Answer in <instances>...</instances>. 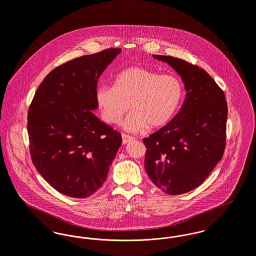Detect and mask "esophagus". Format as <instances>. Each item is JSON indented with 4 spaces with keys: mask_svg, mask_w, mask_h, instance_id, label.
<instances>
[{
    "mask_svg": "<svg viewBox=\"0 0 256 256\" xmlns=\"http://www.w3.org/2000/svg\"><path fill=\"white\" fill-rule=\"evenodd\" d=\"M122 144H124V145H126V144L130 143V141H132V139H134V137L128 136V135H126V134H122Z\"/></svg>",
    "mask_w": 256,
    "mask_h": 256,
    "instance_id": "34e87169",
    "label": "esophagus"
}]
</instances>
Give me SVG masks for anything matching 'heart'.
<instances>
[{"mask_svg":"<svg viewBox=\"0 0 256 256\" xmlns=\"http://www.w3.org/2000/svg\"><path fill=\"white\" fill-rule=\"evenodd\" d=\"M182 96V84L176 76L128 67L115 76L112 87H98L96 104L102 120L110 124H119L128 108L132 110L122 128L139 132L170 122Z\"/></svg>","mask_w":256,"mask_h":256,"instance_id":"b5f03b06","label":"heart"}]
</instances>
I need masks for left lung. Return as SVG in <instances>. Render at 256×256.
I'll list each match as a JSON object with an SVG mask.
<instances>
[{"instance_id": "8db88e82", "label": "left lung", "mask_w": 256, "mask_h": 256, "mask_svg": "<svg viewBox=\"0 0 256 256\" xmlns=\"http://www.w3.org/2000/svg\"><path fill=\"white\" fill-rule=\"evenodd\" d=\"M152 56L180 76L186 97L170 122L144 138L145 169L160 190L182 195L204 182L222 158L228 104L204 69L172 56Z\"/></svg>"}]
</instances>
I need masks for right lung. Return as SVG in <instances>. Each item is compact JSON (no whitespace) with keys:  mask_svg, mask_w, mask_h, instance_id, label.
<instances>
[{"mask_svg":"<svg viewBox=\"0 0 256 256\" xmlns=\"http://www.w3.org/2000/svg\"><path fill=\"white\" fill-rule=\"evenodd\" d=\"M121 50H104L56 67L32 102L28 134L32 162L63 195H93L106 182L122 145L120 132L93 113L98 80Z\"/></svg>","mask_w":256,"mask_h":256,"instance_id":"right-lung-1","label":"right lung"}]
</instances>
